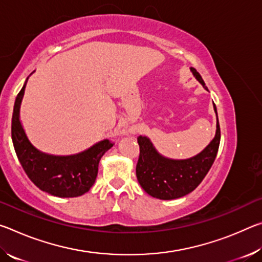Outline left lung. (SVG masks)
<instances>
[{
    "label": "left lung",
    "mask_w": 262,
    "mask_h": 262,
    "mask_svg": "<svg viewBox=\"0 0 262 262\" xmlns=\"http://www.w3.org/2000/svg\"><path fill=\"white\" fill-rule=\"evenodd\" d=\"M194 77L208 91L201 75L190 68ZM216 113V134L200 154L187 159L167 158L157 151L147 136H139L140 157L136 165V177L141 187L150 196L159 200H174L189 194L200 185L214 163L221 141V129Z\"/></svg>",
    "instance_id": "left-lung-1"
}]
</instances>
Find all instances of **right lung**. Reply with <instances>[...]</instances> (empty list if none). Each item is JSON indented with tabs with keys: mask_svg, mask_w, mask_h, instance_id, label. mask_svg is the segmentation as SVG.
<instances>
[{
	"mask_svg": "<svg viewBox=\"0 0 262 262\" xmlns=\"http://www.w3.org/2000/svg\"><path fill=\"white\" fill-rule=\"evenodd\" d=\"M26 78L17 95L12 113L11 137L18 161L30 180L39 189L57 198H76L94 186L103 155L112 148L108 140H101L84 151L67 156L42 152L31 143L19 119Z\"/></svg>",
	"mask_w": 262,
	"mask_h": 262,
	"instance_id": "obj_1",
	"label": "right lung"
}]
</instances>
